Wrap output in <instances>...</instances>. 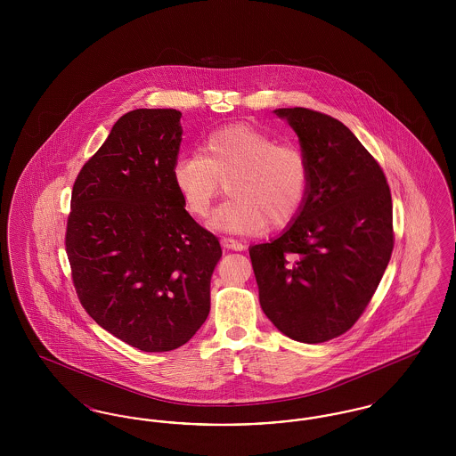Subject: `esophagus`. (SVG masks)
I'll list each match as a JSON object with an SVG mask.
<instances>
[{"label":"esophagus","mask_w":456,"mask_h":456,"mask_svg":"<svg viewBox=\"0 0 456 456\" xmlns=\"http://www.w3.org/2000/svg\"><path fill=\"white\" fill-rule=\"evenodd\" d=\"M222 246L224 248H227V249H236V251H240L242 249V244L236 240V239L232 238H224L222 239Z\"/></svg>","instance_id":"1"}]
</instances>
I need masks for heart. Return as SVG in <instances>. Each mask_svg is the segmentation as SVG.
Returning <instances> with one entry per match:
<instances>
[{
	"instance_id": "obj_1",
	"label": "heart",
	"mask_w": 456,
	"mask_h": 456,
	"mask_svg": "<svg viewBox=\"0 0 456 456\" xmlns=\"http://www.w3.org/2000/svg\"><path fill=\"white\" fill-rule=\"evenodd\" d=\"M174 184L186 210L205 218L224 183L232 196L218 208L214 227L232 232L281 229L303 208L309 190V162L292 143H277L251 125H227L208 133L200 152L181 155Z\"/></svg>"
}]
</instances>
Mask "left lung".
<instances>
[{
	"instance_id": "obj_1",
	"label": "left lung",
	"mask_w": 456,
	"mask_h": 456,
	"mask_svg": "<svg viewBox=\"0 0 456 456\" xmlns=\"http://www.w3.org/2000/svg\"><path fill=\"white\" fill-rule=\"evenodd\" d=\"M309 162L301 212L281 238L249 249L260 304L283 335L322 344L362 316L391 258L393 205L378 160L338 119L277 109Z\"/></svg>"
}]
</instances>
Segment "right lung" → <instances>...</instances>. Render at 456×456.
<instances>
[{"label":"right lung","mask_w":456,"mask_h":456,"mask_svg":"<svg viewBox=\"0 0 456 456\" xmlns=\"http://www.w3.org/2000/svg\"><path fill=\"white\" fill-rule=\"evenodd\" d=\"M181 112L121 116L75 179L65 246L88 316L131 347L184 346L210 313L218 239L184 210L174 184Z\"/></svg>","instance_id":"add662e5"}]
</instances>
